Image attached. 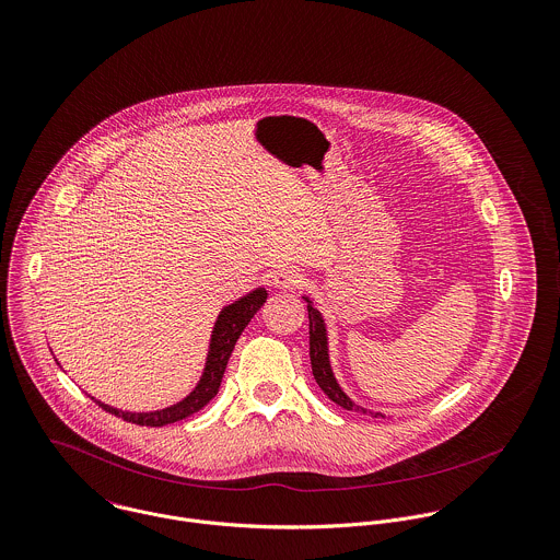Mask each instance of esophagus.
Returning a JSON list of instances; mask_svg holds the SVG:
<instances>
[{"mask_svg":"<svg viewBox=\"0 0 560 560\" xmlns=\"http://www.w3.org/2000/svg\"><path fill=\"white\" fill-rule=\"evenodd\" d=\"M305 281H307L305 275L296 268H281L275 272V279H272L275 288L279 290H299L305 285Z\"/></svg>","mask_w":560,"mask_h":560,"instance_id":"1","label":"esophagus"}]
</instances>
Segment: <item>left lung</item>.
<instances>
[{
    "instance_id": "1",
    "label": "left lung",
    "mask_w": 560,
    "mask_h": 560,
    "mask_svg": "<svg viewBox=\"0 0 560 560\" xmlns=\"http://www.w3.org/2000/svg\"><path fill=\"white\" fill-rule=\"evenodd\" d=\"M307 305V314H310V357H312V372L316 383L320 385V389L336 402L339 407L348 409V411H361V413H370L365 409H361L359 405H354L337 385L331 363H329V346H327V327L325 320L320 316L318 310H314L312 301L305 299ZM372 418H385L381 413H370Z\"/></svg>"
}]
</instances>
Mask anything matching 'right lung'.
<instances>
[{"label":"right lung","instance_id":"right-lung-1","mask_svg":"<svg viewBox=\"0 0 560 560\" xmlns=\"http://www.w3.org/2000/svg\"><path fill=\"white\" fill-rule=\"evenodd\" d=\"M266 299H268L266 290L257 288L250 294L235 301L233 305L224 307L217 325H214V331H212V341H210V352H208V363H206L203 376H201L199 385L195 387V392L188 398H184L182 402H177L168 409H162V411H151V413H129V411H120V409L108 407L100 400H95V402L104 411L113 413L116 418H122L125 422L138 424V427H164V424H173V422H179V420L197 413L199 409H203L219 394L224 368H226V361L233 352V346H235L237 337L242 336L244 327L250 323V318L266 303Z\"/></svg>","mask_w":560,"mask_h":560}]
</instances>
